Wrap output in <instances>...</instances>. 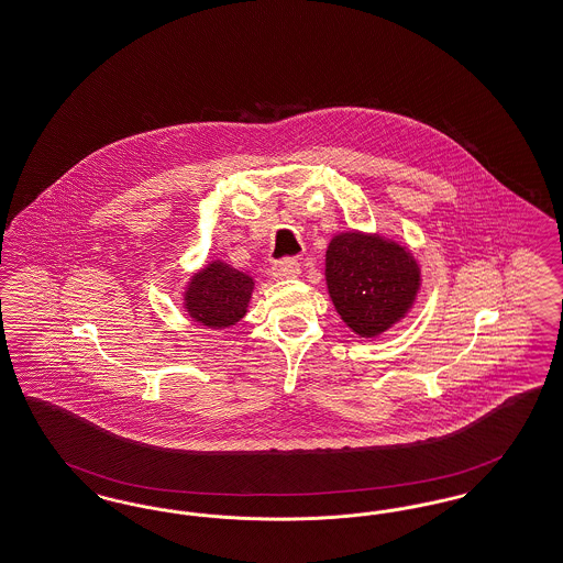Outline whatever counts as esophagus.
I'll return each mask as SVG.
<instances>
[{
	"label": "esophagus",
	"instance_id": "1",
	"mask_svg": "<svg viewBox=\"0 0 563 563\" xmlns=\"http://www.w3.org/2000/svg\"><path fill=\"white\" fill-rule=\"evenodd\" d=\"M299 272H301V266H299V262L292 260V257H285V260H278V262L272 264V276L278 278V280L295 278Z\"/></svg>",
	"mask_w": 563,
	"mask_h": 563
}]
</instances>
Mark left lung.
<instances>
[{"label": "left lung", "instance_id": "8db88e82", "mask_svg": "<svg viewBox=\"0 0 563 563\" xmlns=\"http://www.w3.org/2000/svg\"><path fill=\"white\" fill-rule=\"evenodd\" d=\"M419 266L405 247L361 232L339 234L327 249V285L343 322L362 338L387 331L419 291Z\"/></svg>", "mask_w": 563, "mask_h": 563}]
</instances>
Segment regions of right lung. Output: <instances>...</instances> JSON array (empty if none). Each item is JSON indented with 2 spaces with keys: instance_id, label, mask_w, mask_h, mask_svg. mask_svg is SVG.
Wrapping results in <instances>:
<instances>
[{
  "instance_id": "add662e5",
  "label": "right lung",
  "mask_w": 563,
  "mask_h": 563,
  "mask_svg": "<svg viewBox=\"0 0 563 563\" xmlns=\"http://www.w3.org/2000/svg\"><path fill=\"white\" fill-rule=\"evenodd\" d=\"M251 291V276L224 262H213L192 276L186 291V310L205 327L224 329L245 316Z\"/></svg>"
}]
</instances>
